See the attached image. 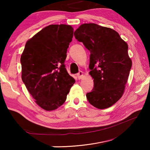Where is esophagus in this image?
<instances>
[{
  "mask_svg": "<svg viewBox=\"0 0 150 150\" xmlns=\"http://www.w3.org/2000/svg\"><path fill=\"white\" fill-rule=\"evenodd\" d=\"M77 76L79 79H82L83 77V72L80 71L77 74Z\"/></svg>",
  "mask_w": 150,
  "mask_h": 150,
  "instance_id": "obj_1",
  "label": "esophagus"
}]
</instances>
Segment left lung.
Returning a JSON list of instances; mask_svg holds the SVG:
<instances>
[{"mask_svg": "<svg viewBox=\"0 0 150 150\" xmlns=\"http://www.w3.org/2000/svg\"><path fill=\"white\" fill-rule=\"evenodd\" d=\"M74 35L91 53L94 87L86 95L87 100L98 109L110 107L122 97L130 74L128 44L115 30L93 23L81 25Z\"/></svg>", "mask_w": 150, "mask_h": 150, "instance_id": "obj_1", "label": "left lung"}]
</instances>
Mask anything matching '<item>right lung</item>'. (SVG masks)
<instances>
[{
  "instance_id": "right-lung-1",
  "label": "right lung",
  "mask_w": 150,
  "mask_h": 150,
  "mask_svg": "<svg viewBox=\"0 0 150 150\" xmlns=\"http://www.w3.org/2000/svg\"><path fill=\"white\" fill-rule=\"evenodd\" d=\"M73 36L69 25H49L28 40L21 55L22 81L45 110L62 106L75 82L64 63Z\"/></svg>"
}]
</instances>
